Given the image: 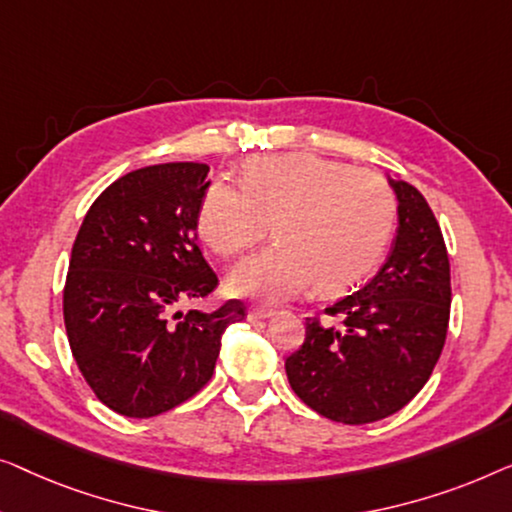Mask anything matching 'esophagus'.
Returning a JSON list of instances; mask_svg holds the SVG:
<instances>
[{"label": "esophagus", "mask_w": 512, "mask_h": 512, "mask_svg": "<svg viewBox=\"0 0 512 512\" xmlns=\"http://www.w3.org/2000/svg\"><path fill=\"white\" fill-rule=\"evenodd\" d=\"M276 315V311L273 308H264V306H253L248 311V320H269Z\"/></svg>", "instance_id": "34e87169"}]
</instances>
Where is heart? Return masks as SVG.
Returning <instances> with one entry per match:
<instances>
[{
  "mask_svg": "<svg viewBox=\"0 0 512 512\" xmlns=\"http://www.w3.org/2000/svg\"><path fill=\"white\" fill-rule=\"evenodd\" d=\"M397 201L383 178L325 157L292 153L250 162L241 190L213 183L199 206V234L220 257L246 253L269 232L278 243L227 276L236 297L280 304L318 280L355 285L392 239Z\"/></svg>",
  "mask_w": 512,
  "mask_h": 512,
  "instance_id": "obj_1",
  "label": "heart"
}]
</instances>
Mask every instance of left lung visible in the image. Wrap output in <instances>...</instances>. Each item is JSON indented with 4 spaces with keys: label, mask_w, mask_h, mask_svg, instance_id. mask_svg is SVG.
<instances>
[{
    "label": "left lung",
    "mask_w": 512,
    "mask_h": 512,
    "mask_svg": "<svg viewBox=\"0 0 512 512\" xmlns=\"http://www.w3.org/2000/svg\"><path fill=\"white\" fill-rule=\"evenodd\" d=\"M387 183L397 197L390 255L362 290L325 308L327 320L308 318L304 345L285 359L297 397L343 424H369L406 406L429 380L448 334L441 227L413 185L390 176Z\"/></svg>",
    "instance_id": "obj_1"
}]
</instances>
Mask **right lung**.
Wrapping results in <instances>:
<instances>
[{"label":"right lung","mask_w":512,"mask_h":512,"mask_svg":"<svg viewBox=\"0 0 512 512\" xmlns=\"http://www.w3.org/2000/svg\"><path fill=\"white\" fill-rule=\"evenodd\" d=\"M208 167L169 162L118 178L90 206L71 248L64 327L97 399L125 417H155L197 394L215 371L241 301L178 311L218 285L197 246Z\"/></svg>","instance_id":"1"}]
</instances>
